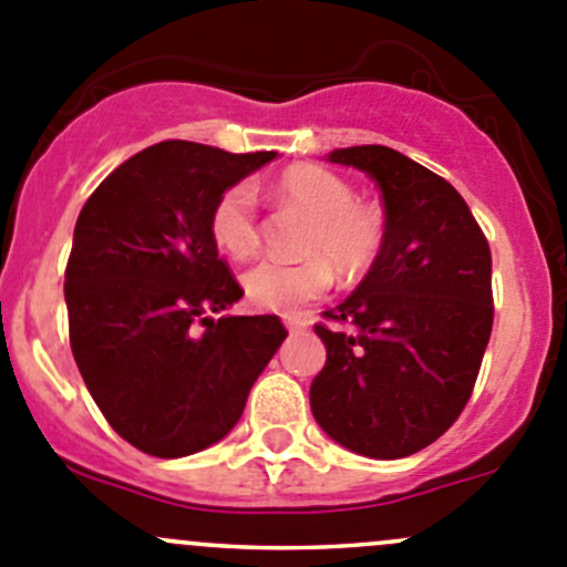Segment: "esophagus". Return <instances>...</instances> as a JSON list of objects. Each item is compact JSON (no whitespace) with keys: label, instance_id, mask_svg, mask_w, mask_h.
Listing matches in <instances>:
<instances>
[{"label":"esophagus","instance_id":"esophagus-1","mask_svg":"<svg viewBox=\"0 0 567 567\" xmlns=\"http://www.w3.org/2000/svg\"><path fill=\"white\" fill-rule=\"evenodd\" d=\"M285 326H288V331H305L310 326V320L301 316H285Z\"/></svg>","mask_w":567,"mask_h":567}]
</instances>
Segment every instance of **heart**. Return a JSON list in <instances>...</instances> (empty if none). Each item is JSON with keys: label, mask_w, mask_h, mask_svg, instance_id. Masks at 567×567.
<instances>
[{"label": "heart", "mask_w": 567, "mask_h": 567, "mask_svg": "<svg viewBox=\"0 0 567 567\" xmlns=\"http://www.w3.org/2000/svg\"><path fill=\"white\" fill-rule=\"evenodd\" d=\"M282 208L310 216L301 262L262 260L244 274V293L268 312H296L329 290L331 277L359 279L379 262L386 244V214L379 203L359 199L342 175L318 164H293L274 181ZM210 238L233 260H244L260 244L255 192L247 183L230 186L210 210Z\"/></svg>", "instance_id": "b5f03b06"}]
</instances>
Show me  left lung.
<instances>
[{
	"instance_id": "8db88e82",
	"label": "left lung",
	"mask_w": 567,
	"mask_h": 567,
	"mask_svg": "<svg viewBox=\"0 0 567 567\" xmlns=\"http://www.w3.org/2000/svg\"><path fill=\"white\" fill-rule=\"evenodd\" d=\"M381 188L386 244L379 262L318 323L323 370L312 416L364 458H405L436 442L463 411L494 326L491 249L463 197L384 145L331 151Z\"/></svg>"
}]
</instances>
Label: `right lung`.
I'll return each mask as SVG.
<instances>
[{"mask_svg":"<svg viewBox=\"0 0 567 567\" xmlns=\"http://www.w3.org/2000/svg\"><path fill=\"white\" fill-rule=\"evenodd\" d=\"M277 153L169 140L120 164L84 203L65 268L71 351L109 425L183 458L221 442L288 337L277 316H221L244 296L210 210Z\"/></svg>","mask_w":567,"mask_h":567,"instance_id":"right-lung-1","label":"right lung"}]
</instances>
